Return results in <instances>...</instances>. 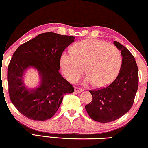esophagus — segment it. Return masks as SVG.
Here are the masks:
<instances>
[{
	"mask_svg": "<svg viewBox=\"0 0 148 148\" xmlns=\"http://www.w3.org/2000/svg\"><path fill=\"white\" fill-rule=\"evenodd\" d=\"M74 91L77 92V93H80V92H82V91H83V89L78 88V87H75V88H74Z\"/></svg>",
	"mask_w": 148,
	"mask_h": 148,
	"instance_id": "1",
	"label": "esophagus"
}]
</instances>
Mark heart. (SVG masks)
Instances as JSON below:
<instances>
[{"instance_id":"1","label":"heart","mask_w":148,"mask_h":148,"mask_svg":"<svg viewBox=\"0 0 148 148\" xmlns=\"http://www.w3.org/2000/svg\"><path fill=\"white\" fill-rule=\"evenodd\" d=\"M121 52L113 45L96 39L81 41L72 47V54L63 53L60 66L66 79L75 83L85 71L84 84L97 87L107 86L114 81L121 66Z\"/></svg>"}]
</instances>
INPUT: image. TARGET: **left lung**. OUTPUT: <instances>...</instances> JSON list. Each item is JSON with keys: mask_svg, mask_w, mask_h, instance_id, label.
<instances>
[{"mask_svg": "<svg viewBox=\"0 0 148 148\" xmlns=\"http://www.w3.org/2000/svg\"><path fill=\"white\" fill-rule=\"evenodd\" d=\"M114 44L121 51V66L114 81L103 89L91 90L92 100L85 108L95 121L108 123L127 113L133 104L138 86V72L134 56L119 42Z\"/></svg>", "mask_w": 148, "mask_h": 148, "instance_id": "obj_1", "label": "left lung"}]
</instances>
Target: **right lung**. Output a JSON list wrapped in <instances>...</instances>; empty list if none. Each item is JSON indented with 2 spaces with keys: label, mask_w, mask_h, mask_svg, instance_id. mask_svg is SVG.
Segmentation results:
<instances>
[{
  "label": "right lung",
  "mask_w": 148,
  "mask_h": 148,
  "mask_svg": "<svg viewBox=\"0 0 148 148\" xmlns=\"http://www.w3.org/2000/svg\"><path fill=\"white\" fill-rule=\"evenodd\" d=\"M74 37L45 32L21 45L8 67V91L11 102L29 119L45 121L53 117L65 94L74 89L59 73L60 58ZM29 68L38 72V86L29 88L24 76Z\"/></svg>",
  "instance_id": "obj_1"
}]
</instances>
